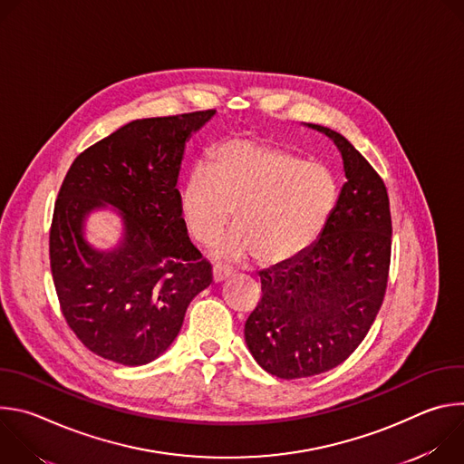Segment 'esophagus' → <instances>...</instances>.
I'll return each instance as SVG.
<instances>
[{"mask_svg":"<svg viewBox=\"0 0 464 464\" xmlns=\"http://www.w3.org/2000/svg\"><path fill=\"white\" fill-rule=\"evenodd\" d=\"M231 276H233V270L229 266H224V264H215V268H213V281L215 283H222Z\"/></svg>","mask_w":464,"mask_h":464,"instance_id":"esophagus-1","label":"esophagus"}]
</instances>
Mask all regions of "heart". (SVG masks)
Here are the masks:
<instances>
[{"label":"heart","instance_id":"heart-1","mask_svg":"<svg viewBox=\"0 0 464 464\" xmlns=\"http://www.w3.org/2000/svg\"><path fill=\"white\" fill-rule=\"evenodd\" d=\"M336 181L324 167L286 149L246 138L222 143L196 167L179 194L187 231L211 244L229 224L235 231L215 253L240 260L256 255L276 266L308 249L336 206Z\"/></svg>","mask_w":464,"mask_h":464}]
</instances>
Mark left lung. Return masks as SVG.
<instances>
[{"mask_svg": "<svg viewBox=\"0 0 464 464\" xmlns=\"http://www.w3.org/2000/svg\"><path fill=\"white\" fill-rule=\"evenodd\" d=\"M338 147L347 181L319 238L295 258L262 270V297L244 336L256 363L294 380L343 363L382 306L391 262L387 188L338 131L308 124Z\"/></svg>", "mask_w": 464, "mask_h": 464, "instance_id": "8db88e82", "label": "left lung"}]
</instances>
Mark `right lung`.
Wrapping results in <instances>:
<instances>
[{
	"label": "right lung",
	"instance_id": "1",
	"mask_svg": "<svg viewBox=\"0 0 464 464\" xmlns=\"http://www.w3.org/2000/svg\"><path fill=\"white\" fill-rule=\"evenodd\" d=\"M213 115L131 121L79 154L62 181L49 231L53 283L75 336L104 360H156L213 281L187 235L176 188L187 140ZM106 205L121 213L123 238L101 252L85 242L83 222Z\"/></svg>",
	"mask_w": 464,
	"mask_h": 464
}]
</instances>
